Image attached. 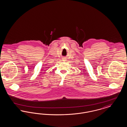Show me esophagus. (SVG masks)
<instances>
[{"mask_svg": "<svg viewBox=\"0 0 127 127\" xmlns=\"http://www.w3.org/2000/svg\"><path fill=\"white\" fill-rule=\"evenodd\" d=\"M62 60H63V61H65L66 60V59H65V58H63V59H62Z\"/></svg>", "mask_w": 127, "mask_h": 127, "instance_id": "esophagus-1", "label": "esophagus"}]
</instances>
